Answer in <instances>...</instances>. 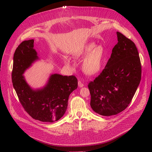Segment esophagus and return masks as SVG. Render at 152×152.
I'll return each instance as SVG.
<instances>
[{
	"instance_id": "obj_1",
	"label": "esophagus",
	"mask_w": 152,
	"mask_h": 152,
	"mask_svg": "<svg viewBox=\"0 0 152 152\" xmlns=\"http://www.w3.org/2000/svg\"><path fill=\"white\" fill-rule=\"evenodd\" d=\"M78 85H79V86L80 87H83V86H84L83 82H82V81L80 80H79V82H78Z\"/></svg>"
}]
</instances>
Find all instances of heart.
Here are the masks:
<instances>
[{"label":"heart","instance_id":"1","mask_svg":"<svg viewBox=\"0 0 152 152\" xmlns=\"http://www.w3.org/2000/svg\"><path fill=\"white\" fill-rule=\"evenodd\" d=\"M86 58L82 63V68L86 74L94 75L101 70L105 58L104 50L102 45L96 46L89 44L82 53V58Z\"/></svg>","mask_w":152,"mask_h":152}]
</instances>
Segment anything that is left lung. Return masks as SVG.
Masks as SVG:
<instances>
[{
	"label": "left lung",
	"instance_id": "left-lung-1",
	"mask_svg": "<svg viewBox=\"0 0 152 152\" xmlns=\"http://www.w3.org/2000/svg\"><path fill=\"white\" fill-rule=\"evenodd\" d=\"M118 42L100 74L91 81V107L104 116L117 115L129 104L141 78V65L135 44L121 32Z\"/></svg>",
	"mask_w": 152,
	"mask_h": 152
}]
</instances>
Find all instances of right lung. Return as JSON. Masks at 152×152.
Wrapping results in <instances>:
<instances>
[{
    "label": "right lung",
    "mask_w": 152,
    "mask_h": 152,
    "mask_svg": "<svg viewBox=\"0 0 152 152\" xmlns=\"http://www.w3.org/2000/svg\"><path fill=\"white\" fill-rule=\"evenodd\" d=\"M34 40H25L16 48L13 57L12 82L20 103L32 118L41 122H53L65 114L69 96L77 88L74 75L53 74L43 89L34 91L22 75L38 59L34 49Z\"/></svg>",
    "instance_id": "add662e5"
}]
</instances>
